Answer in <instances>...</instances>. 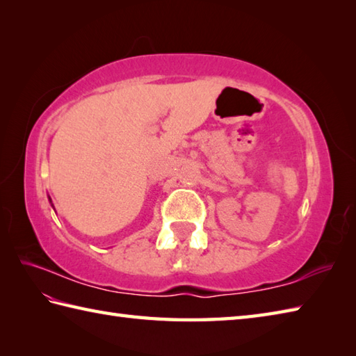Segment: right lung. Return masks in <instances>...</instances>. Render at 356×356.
Returning a JSON list of instances; mask_svg holds the SVG:
<instances>
[{
	"label": "right lung",
	"mask_w": 356,
	"mask_h": 356,
	"mask_svg": "<svg viewBox=\"0 0 356 356\" xmlns=\"http://www.w3.org/2000/svg\"><path fill=\"white\" fill-rule=\"evenodd\" d=\"M49 200H50V203H51V199H50V197H49ZM51 207H53V203H51Z\"/></svg>",
	"instance_id": "1"
}]
</instances>
